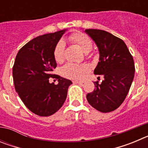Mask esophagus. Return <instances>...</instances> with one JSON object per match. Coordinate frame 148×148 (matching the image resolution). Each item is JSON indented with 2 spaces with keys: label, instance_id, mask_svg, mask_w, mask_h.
<instances>
[{
  "label": "esophagus",
  "instance_id": "1",
  "mask_svg": "<svg viewBox=\"0 0 148 148\" xmlns=\"http://www.w3.org/2000/svg\"><path fill=\"white\" fill-rule=\"evenodd\" d=\"M73 83L79 84H83L84 82H80V81H74V82H73Z\"/></svg>",
  "mask_w": 148,
  "mask_h": 148
}]
</instances>
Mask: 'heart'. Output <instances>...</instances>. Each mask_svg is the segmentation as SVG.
Here are the masks:
<instances>
[{
	"label": "heart",
	"mask_w": 148,
	"mask_h": 148,
	"mask_svg": "<svg viewBox=\"0 0 148 148\" xmlns=\"http://www.w3.org/2000/svg\"><path fill=\"white\" fill-rule=\"evenodd\" d=\"M68 40L76 44L85 53H89L92 47V41L86 34L81 32H73L68 37ZM65 45L62 40L57 43L54 49V58L57 62L60 63L64 58ZM89 66L86 64H75L68 63L62 68V74L64 76L71 79H82L88 72Z\"/></svg>",
	"instance_id": "1"
}]
</instances>
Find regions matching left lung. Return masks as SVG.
<instances>
[{"instance_id":"8db88e82","label":"left lung","mask_w":148,"mask_h":148,"mask_svg":"<svg viewBox=\"0 0 148 148\" xmlns=\"http://www.w3.org/2000/svg\"><path fill=\"white\" fill-rule=\"evenodd\" d=\"M86 33L95 41L99 61L94 74L101 75V83L95 82V89L87 95L89 104L102 113L115 110L125 101L135 74L133 56L125 43L104 30L89 29Z\"/></svg>"}]
</instances>
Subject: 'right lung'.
<instances>
[{"mask_svg": "<svg viewBox=\"0 0 148 148\" xmlns=\"http://www.w3.org/2000/svg\"><path fill=\"white\" fill-rule=\"evenodd\" d=\"M66 30L40 35L23 46L12 68L14 85L23 104L35 114L49 116L64 103L72 82L58 75V84L49 83L57 64L54 49Z\"/></svg>", "mask_w": 148, "mask_h": 148, "instance_id": "right-lung-1", "label": "right lung"}]
</instances>
